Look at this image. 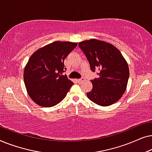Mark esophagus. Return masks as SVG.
Masks as SVG:
<instances>
[{
    "instance_id": "34e87169",
    "label": "esophagus",
    "mask_w": 152,
    "mask_h": 152,
    "mask_svg": "<svg viewBox=\"0 0 152 152\" xmlns=\"http://www.w3.org/2000/svg\"><path fill=\"white\" fill-rule=\"evenodd\" d=\"M84 80H85V79L84 77H82V78H80V79H78V80H77V82H84Z\"/></svg>"
}]
</instances>
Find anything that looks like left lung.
I'll return each instance as SVG.
<instances>
[{"label": "left lung", "instance_id": "8db88e82", "mask_svg": "<svg viewBox=\"0 0 152 152\" xmlns=\"http://www.w3.org/2000/svg\"><path fill=\"white\" fill-rule=\"evenodd\" d=\"M78 45L86 55L91 70H99L98 78L91 81L93 88L86 93L88 98L102 107L115 103L125 92L129 77L125 59L119 50L105 41L93 39Z\"/></svg>", "mask_w": 152, "mask_h": 152}]
</instances>
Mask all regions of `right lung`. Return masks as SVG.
Returning <instances> with one entry per match:
<instances>
[{
	"instance_id": "1",
	"label": "right lung",
	"mask_w": 152,
	"mask_h": 152,
	"mask_svg": "<svg viewBox=\"0 0 152 152\" xmlns=\"http://www.w3.org/2000/svg\"><path fill=\"white\" fill-rule=\"evenodd\" d=\"M77 43L55 41L34 52L23 72L27 92L35 103L43 107L57 105L65 98L73 84L63 72L64 59Z\"/></svg>"
}]
</instances>
